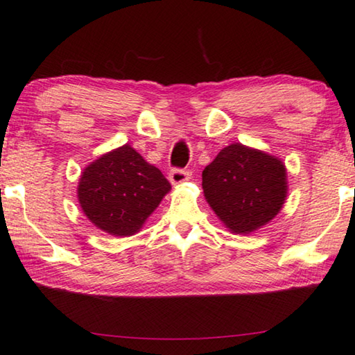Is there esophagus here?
<instances>
[{
	"mask_svg": "<svg viewBox=\"0 0 355 355\" xmlns=\"http://www.w3.org/2000/svg\"><path fill=\"white\" fill-rule=\"evenodd\" d=\"M189 181V173L184 171V169H173L171 173H169V182L173 184V186H179V184Z\"/></svg>",
	"mask_w": 355,
	"mask_h": 355,
	"instance_id": "obj_1",
	"label": "esophagus"
}]
</instances>
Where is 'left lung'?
Here are the masks:
<instances>
[{"label":"left lung","instance_id":"8db88e82","mask_svg":"<svg viewBox=\"0 0 355 355\" xmlns=\"http://www.w3.org/2000/svg\"><path fill=\"white\" fill-rule=\"evenodd\" d=\"M205 198L229 232L246 235L275 218L286 200L285 163L264 150L235 142L203 169Z\"/></svg>","mask_w":355,"mask_h":355}]
</instances>
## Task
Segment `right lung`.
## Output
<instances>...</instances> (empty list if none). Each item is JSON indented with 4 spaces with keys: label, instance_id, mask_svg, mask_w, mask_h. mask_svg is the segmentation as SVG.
I'll return each instance as SVG.
<instances>
[{
    "label": "right lung",
    "instance_id": "1",
    "mask_svg": "<svg viewBox=\"0 0 355 355\" xmlns=\"http://www.w3.org/2000/svg\"><path fill=\"white\" fill-rule=\"evenodd\" d=\"M169 190L171 184L160 169L125 144L83 169L76 197L97 229L115 237H131L139 232Z\"/></svg>",
    "mask_w": 355,
    "mask_h": 355
}]
</instances>
